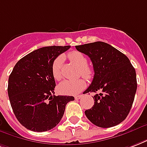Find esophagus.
<instances>
[{
  "label": "esophagus",
  "instance_id": "34e87169",
  "mask_svg": "<svg viewBox=\"0 0 147 147\" xmlns=\"http://www.w3.org/2000/svg\"><path fill=\"white\" fill-rule=\"evenodd\" d=\"M82 97V95H79V96H75V98H76V100H78V99H80Z\"/></svg>",
  "mask_w": 147,
  "mask_h": 147
}]
</instances>
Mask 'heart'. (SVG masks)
Masks as SVG:
<instances>
[{
  "instance_id": "obj_1",
  "label": "heart",
  "mask_w": 147,
  "mask_h": 147,
  "mask_svg": "<svg viewBox=\"0 0 147 147\" xmlns=\"http://www.w3.org/2000/svg\"><path fill=\"white\" fill-rule=\"evenodd\" d=\"M69 59L79 67V74L84 78H90L93 76V70L88 65V59L83 53L80 51H73L69 54ZM63 63V57L58 56L54 60L51 71L55 79L59 80L61 78V66ZM86 84L83 79L76 80H65L58 86V90L63 95H76L86 88Z\"/></svg>"
}]
</instances>
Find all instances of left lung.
I'll use <instances>...</instances> for the list:
<instances>
[{
	"label": "left lung",
	"instance_id": "obj_1",
	"mask_svg": "<svg viewBox=\"0 0 147 147\" xmlns=\"http://www.w3.org/2000/svg\"><path fill=\"white\" fill-rule=\"evenodd\" d=\"M76 48L88 55L93 65V80L86 92H99L94 96V106L85 111L86 117L102 128L118 125L133 106L137 88L135 69L124 54L102 41Z\"/></svg>",
	"mask_w": 147,
	"mask_h": 147
}]
</instances>
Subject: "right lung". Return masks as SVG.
<instances>
[{"mask_svg": "<svg viewBox=\"0 0 147 147\" xmlns=\"http://www.w3.org/2000/svg\"><path fill=\"white\" fill-rule=\"evenodd\" d=\"M70 46H49L34 50L20 59L8 78L9 99L17 119L29 130L45 132L55 127L66 104L73 96H54V60Z\"/></svg>", "mask_w": 147, "mask_h": 147, "instance_id": "add662e5", "label": "right lung"}]
</instances>
